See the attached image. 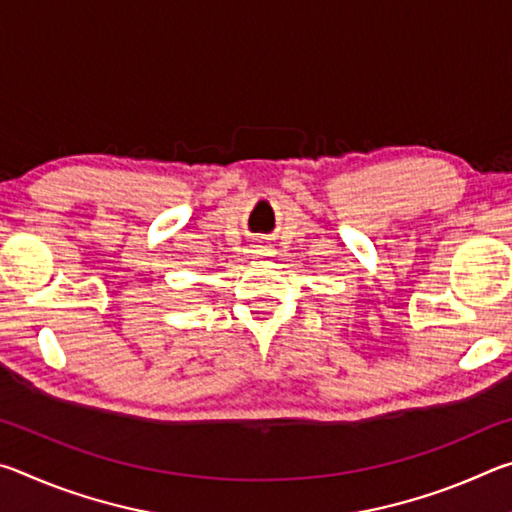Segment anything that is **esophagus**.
Returning <instances> with one entry per match:
<instances>
[{
    "mask_svg": "<svg viewBox=\"0 0 512 512\" xmlns=\"http://www.w3.org/2000/svg\"><path fill=\"white\" fill-rule=\"evenodd\" d=\"M253 248H255V253H264V250H266V244H262V241H259V244H255Z\"/></svg>",
    "mask_w": 512,
    "mask_h": 512,
    "instance_id": "obj_1",
    "label": "esophagus"
}]
</instances>
